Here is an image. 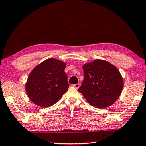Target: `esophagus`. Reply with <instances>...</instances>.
<instances>
[{
  "label": "esophagus",
  "mask_w": 146,
  "mask_h": 146,
  "mask_svg": "<svg viewBox=\"0 0 146 146\" xmlns=\"http://www.w3.org/2000/svg\"><path fill=\"white\" fill-rule=\"evenodd\" d=\"M80 84H79V83L76 84H74V85H73L74 87H75L76 89H78L79 87H80Z\"/></svg>",
  "instance_id": "obj_1"
}]
</instances>
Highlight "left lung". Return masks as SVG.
Listing matches in <instances>:
<instances>
[{
    "mask_svg": "<svg viewBox=\"0 0 146 146\" xmlns=\"http://www.w3.org/2000/svg\"><path fill=\"white\" fill-rule=\"evenodd\" d=\"M84 74L78 89L94 107L104 109L112 105L122 93L123 82L120 71L108 62L97 60L83 66Z\"/></svg>",
    "mask_w": 146,
    "mask_h": 146,
    "instance_id": "8db88e82",
    "label": "left lung"
}]
</instances>
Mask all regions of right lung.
Here are the masks:
<instances>
[{
    "mask_svg": "<svg viewBox=\"0 0 146 146\" xmlns=\"http://www.w3.org/2000/svg\"><path fill=\"white\" fill-rule=\"evenodd\" d=\"M66 64L55 58L44 60L35 68L26 84L29 98L42 108L53 106L68 91V76L64 72Z\"/></svg>",
    "mask_w": 146,
    "mask_h": 146,
    "instance_id": "add662e5",
    "label": "right lung"
}]
</instances>
